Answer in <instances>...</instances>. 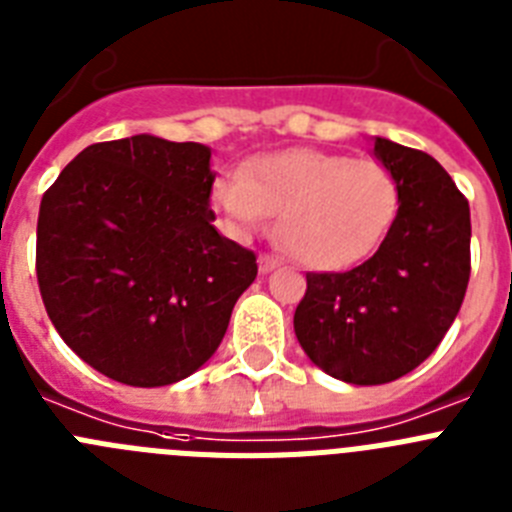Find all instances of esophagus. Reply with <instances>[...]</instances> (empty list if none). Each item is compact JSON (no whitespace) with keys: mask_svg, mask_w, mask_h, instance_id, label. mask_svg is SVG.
Here are the masks:
<instances>
[{"mask_svg":"<svg viewBox=\"0 0 512 512\" xmlns=\"http://www.w3.org/2000/svg\"><path fill=\"white\" fill-rule=\"evenodd\" d=\"M279 266V261L274 259V256H259V271L261 274H269V271H274Z\"/></svg>","mask_w":512,"mask_h":512,"instance_id":"34e87169","label":"esophagus"}]
</instances>
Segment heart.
<instances>
[{
    "label": "heart",
    "mask_w": 512,
    "mask_h": 512,
    "mask_svg": "<svg viewBox=\"0 0 512 512\" xmlns=\"http://www.w3.org/2000/svg\"><path fill=\"white\" fill-rule=\"evenodd\" d=\"M212 202L235 238H251L279 215V238L310 269H343L366 259L390 230L400 187L372 158L289 148L223 174Z\"/></svg>",
    "instance_id": "heart-1"
}]
</instances>
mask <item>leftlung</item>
<instances>
[{"instance_id": "obj_1", "label": "left lung", "mask_w": 512, "mask_h": 512, "mask_svg": "<svg viewBox=\"0 0 512 512\" xmlns=\"http://www.w3.org/2000/svg\"><path fill=\"white\" fill-rule=\"evenodd\" d=\"M374 156L400 187V207L372 259L307 274L295 310L302 351L348 384H387L443 341L469 284V202L436 158L387 138Z\"/></svg>"}]
</instances>
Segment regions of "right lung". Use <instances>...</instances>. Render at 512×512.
Wrapping results in <instances>:
<instances>
[{
	"mask_svg": "<svg viewBox=\"0 0 512 512\" xmlns=\"http://www.w3.org/2000/svg\"><path fill=\"white\" fill-rule=\"evenodd\" d=\"M210 148L140 133L84 148L43 194L40 295L104 377L164 387L223 341L256 256L215 230Z\"/></svg>",
	"mask_w": 512,
	"mask_h": 512,
	"instance_id": "obj_1",
	"label": "right lung"
}]
</instances>
